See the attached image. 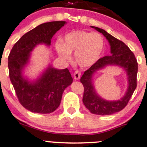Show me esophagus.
Listing matches in <instances>:
<instances>
[{
    "label": "esophagus",
    "instance_id": "esophagus-1",
    "mask_svg": "<svg viewBox=\"0 0 147 147\" xmlns=\"http://www.w3.org/2000/svg\"><path fill=\"white\" fill-rule=\"evenodd\" d=\"M81 77V72L78 70H76L74 74V78L75 80H78Z\"/></svg>",
    "mask_w": 147,
    "mask_h": 147
}]
</instances>
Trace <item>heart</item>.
<instances>
[{"instance_id":"b5f03b06","label":"heart","mask_w":147,"mask_h":147,"mask_svg":"<svg viewBox=\"0 0 147 147\" xmlns=\"http://www.w3.org/2000/svg\"><path fill=\"white\" fill-rule=\"evenodd\" d=\"M105 42L98 32L75 30L66 34L63 42L58 41L55 47L63 60H70L71 52L75 51V58L81 67L92 66L100 58Z\"/></svg>"}]
</instances>
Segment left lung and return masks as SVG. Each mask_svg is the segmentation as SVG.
Here are the masks:
<instances>
[{"instance_id":"8db88e82","label":"left lung","mask_w":147,"mask_h":147,"mask_svg":"<svg viewBox=\"0 0 147 147\" xmlns=\"http://www.w3.org/2000/svg\"><path fill=\"white\" fill-rule=\"evenodd\" d=\"M91 28L102 33L107 39L110 45L111 55L100 58L84 72L81 78V82L84 87L83 102L93 114L109 115L119 112L127 105L137 88L138 63L134 54L123 42L117 40L102 29L94 26H91ZM107 65H117L122 67L128 76V90L125 96L117 101H106L100 97L96 93L92 82V77L96 71L105 68Z\"/></svg>"}]
</instances>
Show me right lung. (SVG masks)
Here are the masks:
<instances>
[{
  "instance_id": "right-lung-1",
  "label": "right lung",
  "mask_w": 147,
  "mask_h": 147,
  "mask_svg": "<svg viewBox=\"0 0 147 147\" xmlns=\"http://www.w3.org/2000/svg\"><path fill=\"white\" fill-rule=\"evenodd\" d=\"M66 23L54 21L38 25L15 44L8 56L9 76L19 102L32 113H53L59 106L65 88L73 82L69 69H57L51 65L35 81L23 75L32 51L41 44L50 46L53 36Z\"/></svg>"
}]
</instances>
